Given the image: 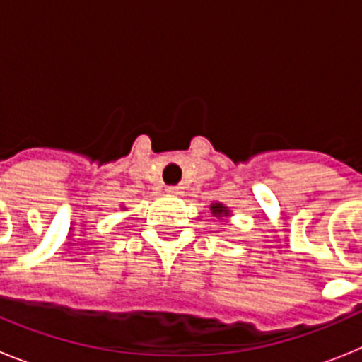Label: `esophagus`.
<instances>
[{"mask_svg": "<svg viewBox=\"0 0 362 362\" xmlns=\"http://www.w3.org/2000/svg\"><path fill=\"white\" fill-rule=\"evenodd\" d=\"M183 188L181 187H166V194H168V196H181V194H183Z\"/></svg>", "mask_w": 362, "mask_h": 362, "instance_id": "esophagus-1", "label": "esophagus"}]
</instances>
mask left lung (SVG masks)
<instances>
[{
	"label": "left lung",
	"instance_id": "1",
	"mask_svg": "<svg viewBox=\"0 0 362 362\" xmlns=\"http://www.w3.org/2000/svg\"><path fill=\"white\" fill-rule=\"evenodd\" d=\"M210 209H212V214H214V216H216V217H223V216H226V214H228V210H226V206H223V204H221V203L212 204Z\"/></svg>",
	"mask_w": 362,
	"mask_h": 362
}]
</instances>
